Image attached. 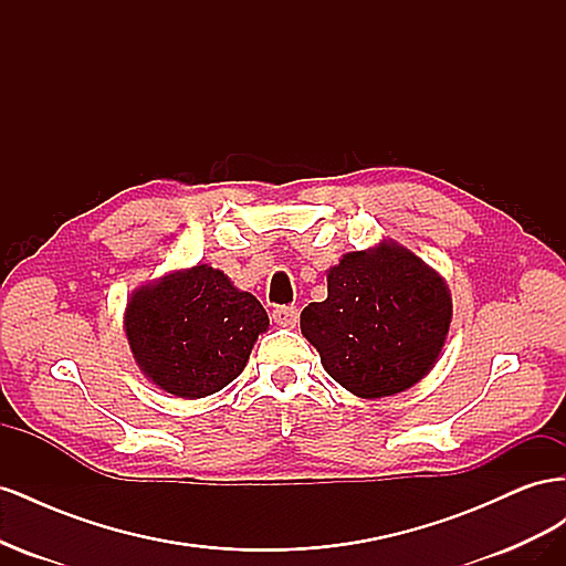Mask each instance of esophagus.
Returning <instances> with one entry per match:
<instances>
[{
	"label": "esophagus",
	"mask_w": 566,
	"mask_h": 566,
	"mask_svg": "<svg viewBox=\"0 0 566 566\" xmlns=\"http://www.w3.org/2000/svg\"><path fill=\"white\" fill-rule=\"evenodd\" d=\"M271 316H273V321H276L279 325H283V328H295L297 321H300L297 306H276Z\"/></svg>",
	"instance_id": "1"
}]
</instances>
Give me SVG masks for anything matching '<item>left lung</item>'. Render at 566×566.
Segmentation results:
<instances>
[{
	"label": "left lung",
	"instance_id": "1",
	"mask_svg": "<svg viewBox=\"0 0 566 566\" xmlns=\"http://www.w3.org/2000/svg\"><path fill=\"white\" fill-rule=\"evenodd\" d=\"M451 316L447 281L418 254L382 241L342 256L328 271V297L304 306L300 325L335 382L380 399L434 368Z\"/></svg>",
	"mask_w": 566,
	"mask_h": 566
}]
</instances>
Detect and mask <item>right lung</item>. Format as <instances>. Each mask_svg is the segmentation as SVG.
<instances>
[{"label":"right lung","instance_id":"right-lung-1","mask_svg":"<svg viewBox=\"0 0 566 566\" xmlns=\"http://www.w3.org/2000/svg\"><path fill=\"white\" fill-rule=\"evenodd\" d=\"M266 328L260 300L208 264L134 290L125 312L136 366L179 399L210 397L233 382Z\"/></svg>","mask_w":566,"mask_h":566}]
</instances>
